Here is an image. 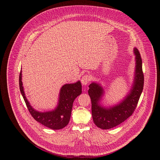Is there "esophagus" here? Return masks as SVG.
<instances>
[{"mask_svg": "<svg viewBox=\"0 0 160 160\" xmlns=\"http://www.w3.org/2000/svg\"><path fill=\"white\" fill-rule=\"evenodd\" d=\"M90 81V77L88 75H84L82 78V80H81V82H82V83L83 85H86L87 84H88Z\"/></svg>", "mask_w": 160, "mask_h": 160, "instance_id": "34e87169", "label": "esophagus"}]
</instances>
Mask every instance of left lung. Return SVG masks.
<instances>
[{
    "label": "left lung",
    "instance_id": "8db88e82",
    "mask_svg": "<svg viewBox=\"0 0 160 160\" xmlns=\"http://www.w3.org/2000/svg\"><path fill=\"white\" fill-rule=\"evenodd\" d=\"M134 53L136 60L134 82L130 92L119 104L109 108L102 107L99 102L104 93L102 88L96 83L88 86V93L92 102L93 120L100 128L109 129L120 125L132 115L138 106L143 90L144 77L141 54L136 48L134 49Z\"/></svg>",
    "mask_w": 160,
    "mask_h": 160
}]
</instances>
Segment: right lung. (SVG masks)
Instances as JSON below:
<instances>
[{"instance_id":"right-lung-1","label":"right lung","mask_w":160,"mask_h":160,"mask_svg":"<svg viewBox=\"0 0 160 160\" xmlns=\"http://www.w3.org/2000/svg\"><path fill=\"white\" fill-rule=\"evenodd\" d=\"M19 83L21 93L32 117L43 125L53 130L61 129L70 122L74 100L82 93L80 81L75 83L65 84L60 90L59 99L57 108L52 111L41 112L35 110L27 99L21 82V71L19 73Z\"/></svg>"}]
</instances>
